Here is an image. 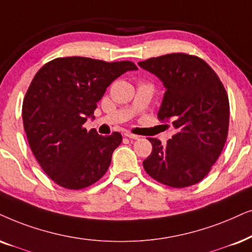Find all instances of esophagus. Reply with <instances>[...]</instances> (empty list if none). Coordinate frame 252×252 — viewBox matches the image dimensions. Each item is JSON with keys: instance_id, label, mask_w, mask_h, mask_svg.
<instances>
[{"instance_id": "1", "label": "esophagus", "mask_w": 252, "mask_h": 252, "mask_svg": "<svg viewBox=\"0 0 252 252\" xmlns=\"http://www.w3.org/2000/svg\"><path fill=\"white\" fill-rule=\"evenodd\" d=\"M125 136H126V138H129V139H133V140L139 139V135H135V134H133V133H130V132H126L125 133Z\"/></svg>"}]
</instances>
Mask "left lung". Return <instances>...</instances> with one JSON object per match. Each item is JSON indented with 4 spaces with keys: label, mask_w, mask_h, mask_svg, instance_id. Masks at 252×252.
<instances>
[{
    "label": "left lung",
    "mask_w": 252,
    "mask_h": 252,
    "mask_svg": "<svg viewBox=\"0 0 252 252\" xmlns=\"http://www.w3.org/2000/svg\"><path fill=\"white\" fill-rule=\"evenodd\" d=\"M166 91L158 113L176 134L162 145L148 138L153 152L143 168L161 184L182 189L202 181L220 156L229 127V100L217 73L202 59L171 53L140 61Z\"/></svg>",
    "instance_id": "left-lung-1"
}]
</instances>
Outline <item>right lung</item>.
Here are the masks:
<instances>
[{"label": "right lung", "instance_id": "add662e5", "mask_svg": "<svg viewBox=\"0 0 252 252\" xmlns=\"http://www.w3.org/2000/svg\"><path fill=\"white\" fill-rule=\"evenodd\" d=\"M135 69L132 61L68 57L47 62L34 75L23 100V125L34 158L58 185L81 190L105 175L122 134L102 136L83 125L106 88Z\"/></svg>", "mask_w": 252, "mask_h": 252}]
</instances>
